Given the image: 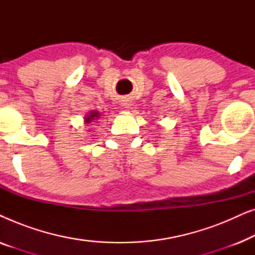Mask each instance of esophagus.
<instances>
[{
	"mask_svg": "<svg viewBox=\"0 0 255 255\" xmlns=\"http://www.w3.org/2000/svg\"><path fill=\"white\" fill-rule=\"evenodd\" d=\"M131 102L128 100H125V101H123V107H125V108H131Z\"/></svg>",
	"mask_w": 255,
	"mask_h": 255,
	"instance_id": "1",
	"label": "esophagus"
}]
</instances>
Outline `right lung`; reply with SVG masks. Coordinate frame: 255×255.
<instances>
[{"instance_id":"1","label":"right lung","mask_w":255,"mask_h":255,"mask_svg":"<svg viewBox=\"0 0 255 255\" xmlns=\"http://www.w3.org/2000/svg\"><path fill=\"white\" fill-rule=\"evenodd\" d=\"M100 117H101V114L99 111H90V113H88V115L85 117V122L87 124H90L92 122H95L99 120Z\"/></svg>"}]
</instances>
